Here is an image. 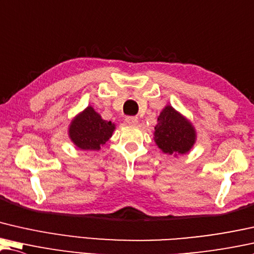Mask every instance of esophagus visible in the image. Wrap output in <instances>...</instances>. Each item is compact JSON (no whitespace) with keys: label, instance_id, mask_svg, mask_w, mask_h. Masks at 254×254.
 <instances>
[{"label":"esophagus","instance_id":"esophagus-1","mask_svg":"<svg viewBox=\"0 0 254 254\" xmlns=\"http://www.w3.org/2000/svg\"><path fill=\"white\" fill-rule=\"evenodd\" d=\"M126 124L129 125V126H136L138 124V119L136 117H127Z\"/></svg>","mask_w":254,"mask_h":254}]
</instances>
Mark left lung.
Segmentation results:
<instances>
[{"label": "left lung", "mask_w": 254, "mask_h": 254, "mask_svg": "<svg viewBox=\"0 0 254 254\" xmlns=\"http://www.w3.org/2000/svg\"><path fill=\"white\" fill-rule=\"evenodd\" d=\"M154 142L166 154L188 153L196 143V129L190 120L171 105L161 110L154 126Z\"/></svg>", "instance_id": "obj_1"}]
</instances>
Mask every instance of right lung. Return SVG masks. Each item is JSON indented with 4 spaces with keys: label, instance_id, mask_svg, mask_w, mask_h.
<instances>
[{
    "label": "right lung",
    "instance_id": "obj_1",
    "mask_svg": "<svg viewBox=\"0 0 254 254\" xmlns=\"http://www.w3.org/2000/svg\"><path fill=\"white\" fill-rule=\"evenodd\" d=\"M116 125L102 119L93 106H87L72 119L68 126V137L80 150L98 151L111 138Z\"/></svg>",
    "mask_w": 254,
    "mask_h": 254
}]
</instances>
